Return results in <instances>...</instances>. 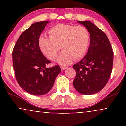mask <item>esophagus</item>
Returning a JSON list of instances; mask_svg holds the SVG:
<instances>
[{"instance_id": "1", "label": "esophagus", "mask_w": 126, "mask_h": 126, "mask_svg": "<svg viewBox=\"0 0 126 126\" xmlns=\"http://www.w3.org/2000/svg\"><path fill=\"white\" fill-rule=\"evenodd\" d=\"M61 69H62V70H64V69H67V67H63V66H61Z\"/></svg>"}]
</instances>
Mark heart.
Returning <instances> with one entry per match:
<instances>
[{
    "label": "heart",
    "mask_w": 126,
    "mask_h": 126,
    "mask_svg": "<svg viewBox=\"0 0 126 126\" xmlns=\"http://www.w3.org/2000/svg\"><path fill=\"white\" fill-rule=\"evenodd\" d=\"M48 34L49 37H39L40 49L49 59L54 60L61 47L63 50L57 59L61 64L68 65L73 59H80L88 50L91 35L86 27L59 23L51 28Z\"/></svg>",
    "instance_id": "obj_1"
}]
</instances>
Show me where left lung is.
Returning a JSON list of instances; mask_svg holds the SVG:
<instances>
[{
  "label": "left lung",
  "mask_w": 126,
  "mask_h": 126,
  "mask_svg": "<svg viewBox=\"0 0 126 126\" xmlns=\"http://www.w3.org/2000/svg\"><path fill=\"white\" fill-rule=\"evenodd\" d=\"M90 33V44L86 55L73 65L76 77L73 86L78 92L92 94L107 83L111 74L113 51L107 37L101 29L89 21L80 22Z\"/></svg>",
  "instance_id": "obj_1"
}]
</instances>
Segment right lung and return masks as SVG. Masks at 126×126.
<instances>
[{
	"label": "right lung",
	"instance_id": "1",
	"mask_svg": "<svg viewBox=\"0 0 126 126\" xmlns=\"http://www.w3.org/2000/svg\"><path fill=\"white\" fill-rule=\"evenodd\" d=\"M49 22H36L24 31L12 52L13 65L18 84L25 91L35 95L47 93L61 71L59 65L47 68L51 62L40 50L39 36Z\"/></svg>",
	"mask_w": 126,
	"mask_h": 126
}]
</instances>
